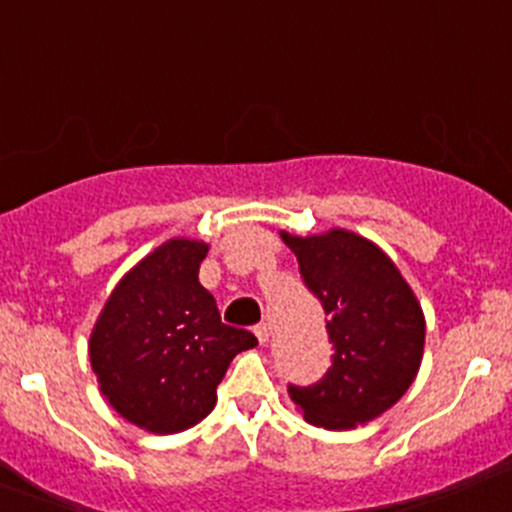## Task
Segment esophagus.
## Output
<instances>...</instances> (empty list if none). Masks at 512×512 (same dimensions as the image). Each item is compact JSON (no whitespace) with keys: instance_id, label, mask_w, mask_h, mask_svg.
Returning a JSON list of instances; mask_svg holds the SVG:
<instances>
[{"instance_id":"34e87169","label":"esophagus","mask_w":512,"mask_h":512,"mask_svg":"<svg viewBox=\"0 0 512 512\" xmlns=\"http://www.w3.org/2000/svg\"><path fill=\"white\" fill-rule=\"evenodd\" d=\"M254 333H256V337H258V342H261V345H266V342H268V328H266V323L256 325Z\"/></svg>"}]
</instances>
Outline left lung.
<instances>
[{
  "instance_id": "1",
  "label": "left lung",
  "mask_w": 512,
  "mask_h": 512,
  "mask_svg": "<svg viewBox=\"0 0 512 512\" xmlns=\"http://www.w3.org/2000/svg\"><path fill=\"white\" fill-rule=\"evenodd\" d=\"M281 239L320 300L333 342V365L308 387L288 384L305 421L355 429L377 419L412 387L424 355L426 323L416 295L379 246L345 229Z\"/></svg>"
}]
</instances>
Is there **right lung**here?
<instances>
[{"label": "right lung", "instance_id": "obj_1", "mask_svg": "<svg viewBox=\"0 0 512 512\" xmlns=\"http://www.w3.org/2000/svg\"><path fill=\"white\" fill-rule=\"evenodd\" d=\"M204 241L170 239L115 286L91 333L100 392L130 424L177 434L217 404L229 362L256 347L249 330L221 323L199 283Z\"/></svg>", "mask_w": 512, "mask_h": 512}]
</instances>
